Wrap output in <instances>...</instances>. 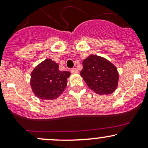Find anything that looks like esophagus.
<instances>
[{
  "instance_id": "obj_1",
  "label": "esophagus",
  "mask_w": 148,
  "mask_h": 148,
  "mask_svg": "<svg viewBox=\"0 0 148 148\" xmlns=\"http://www.w3.org/2000/svg\"><path fill=\"white\" fill-rule=\"evenodd\" d=\"M71 72L72 73H77L79 71H78V69L76 68H72L71 69Z\"/></svg>"
}]
</instances>
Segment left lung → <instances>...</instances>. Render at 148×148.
Listing matches in <instances>:
<instances>
[{
    "mask_svg": "<svg viewBox=\"0 0 148 148\" xmlns=\"http://www.w3.org/2000/svg\"><path fill=\"white\" fill-rule=\"evenodd\" d=\"M81 76L97 94H111L118 86L117 68L106 59L98 56L91 55L83 61Z\"/></svg>",
    "mask_w": 148,
    "mask_h": 148,
    "instance_id": "1",
    "label": "left lung"
}]
</instances>
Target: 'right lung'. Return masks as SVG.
I'll list each match as a JSON object with an SVG mask.
<instances>
[{
	"label": "right lung",
	"mask_w": 148,
	"mask_h": 148,
	"mask_svg": "<svg viewBox=\"0 0 148 148\" xmlns=\"http://www.w3.org/2000/svg\"><path fill=\"white\" fill-rule=\"evenodd\" d=\"M56 62L46 59L31 73L30 86L34 94L40 99H57L67 86L71 73L60 71Z\"/></svg>",
	"instance_id": "obj_1"
}]
</instances>
